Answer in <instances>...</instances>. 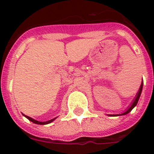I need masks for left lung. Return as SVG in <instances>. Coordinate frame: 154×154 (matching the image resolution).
I'll list each match as a JSON object with an SVG mask.
<instances>
[{
    "instance_id": "8db88e82",
    "label": "left lung",
    "mask_w": 154,
    "mask_h": 154,
    "mask_svg": "<svg viewBox=\"0 0 154 154\" xmlns=\"http://www.w3.org/2000/svg\"><path fill=\"white\" fill-rule=\"evenodd\" d=\"M143 81H142V83H141L140 87V89H139V91H138V92H137L135 99H133V103H131L130 106L128 107L127 109H126L125 112H123V113H121V114H109V116H118L126 115L127 113H129L130 112H131V110L133 109L136 106H137V103H138V101H139V99H140V97L141 92H142V89H143Z\"/></svg>"
}]
</instances>
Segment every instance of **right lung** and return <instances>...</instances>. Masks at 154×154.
<instances>
[{
    "label": "right lung",
    "instance_id": "add662e5",
    "mask_svg": "<svg viewBox=\"0 0 154 154\" xmlns=\"http://www.w3.org/2000/svg\"><path fill=\"white\" fill-rule=\"evenodd\" d=\"M23 116H25V117H26L28 119H29V120L31 121V122H32V123H35V124H38V125H46V124H48V123H51V122H53V121L55 120V119L57 118V117L56 118H54V119H51V120L46 121V122H39V121L35 120V119H32V118H31V117H29V116H28L24 115V114H23Z\"/></svg>",
    "mask_w": 154,
    "mask_h": 154
}]
</instances>
